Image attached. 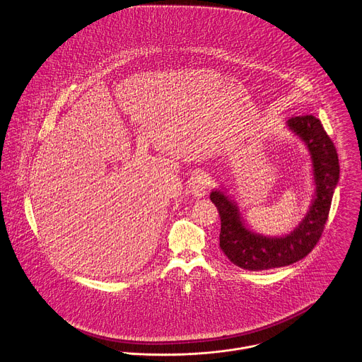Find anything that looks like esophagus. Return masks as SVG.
<instances>
[{"instance_id":"obj_1","label":"esophagus","mask_w":362,"mask_h":362,"mask_svg":"<svg viewBox=\"0 0 362 362\" xmlns=\"http://www.w3.org/2000/svg\"><path fill=\"white\" fill-rule=\"evenodd\" d=\"M209 179L204 172H198L194 177H192V183H190V192L194 197L199 198L204 197L208 190H209Z\"/></svg>"}]
</instances>
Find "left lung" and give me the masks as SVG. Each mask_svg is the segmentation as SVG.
Here are the masks:
<instances>
[{"instance_id": "1", "label": "left lung", "mask_w": 362, "mask_h": 362, "mask_svg": "<svg viewBox=\"0 0 362 362\" xmlns=\"http://www.w3.org/2000/svg\"><path fill=\"white\" fill-rule=\"evenodd\" d=\"M310 154L315 194L309 211L293 231L268 236L253 231L243 220L239 206L223 189H213L211 201L220 220V249L239 268L265 271L294 264L309 255L319 242L339 180L338 153L319 119L312 115L286 122Z\"/></svg>"}]
</instances>
